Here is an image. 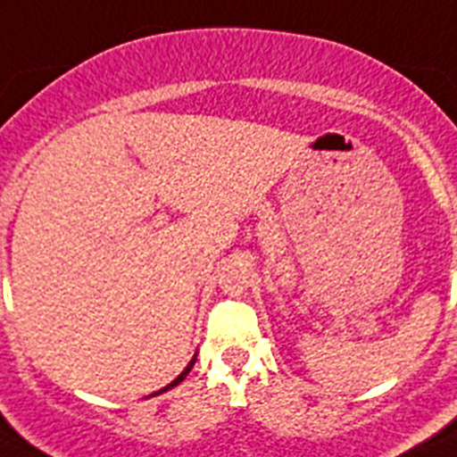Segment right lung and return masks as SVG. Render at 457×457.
Returning <instances> with one entry per match:
<instances>
[{"label":"right lung","instance_id":"obj_1","mask_svg":"<svg viewBox=\"0 0 457 457\" xmlns=\"http://www.w3.org/2000/svg\"><path fill=\"white\" fill-rule=\"evenodd\" d=\"M193 364H195V360H191V361H188V367H187V369H184V371H182V373H179V376H178V378H175V380H172V382H170V385H168V387L159 389V392H157V394H162V392H166V389H170V387H175V385H179V382H182V380H184V378H187V376H188V371H191V369H193Z\"/></svg>","mask_w":457,"mask_h":457}]
</instances>
